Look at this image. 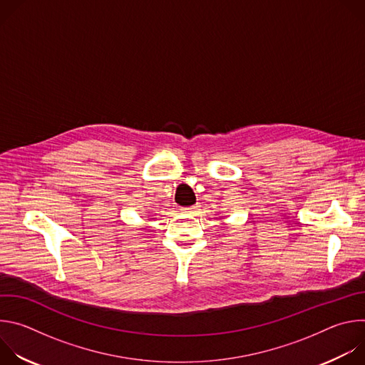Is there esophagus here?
I'll list each match as a JSON object with an SVG mask.
<instances>
[{"instance_id": "1", "label": "esophagus", "mask_w": 365, "mask_h": 365, "mask_svg": "<svg viewBox=\"0 0 365 365\" xmlns=\"http://www.w3.org/2000/svg\"><path fill=\"white\" fill-rule=\"evenodd\" d=\"M196 210H197V206H189V207H182V212L183 214H193V212H196Z\"/></svg>"}]
</instances>
